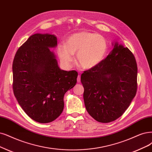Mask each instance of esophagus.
Here are the masks:
<instances>
[{"label":"esophagus","mask_w":152,"mask_h":152,"mask_svg":"<svg viewBox=\"0 0 152 152\" xmlns=\"http://www.w3.org/2000/svg\"><path fill=\"white\" fill-rule=\"evenodd\" d=\"M77 83H80V81H81V76L80 75H78L77 78Z\"/></svg>","instance_id":"34e87169"}]
</instances>
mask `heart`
<instances>
[{
    "instance_id": "b5f03b06",
    "label": "heart",
    "mask_w": 152,
    "mask_h": 152,
    "mask_svg": "<svg viewBox=\"0 0 152 152\" xmlns=\"http://www.w3.org/2000/svg\"><path fill=\"white\" fill-rule=\"evenodd\" d=\"M108 43L101 35L87 31H81L67 38L66 44L58 46V52L63 63L66 65L73 60L76 53V62L83 69H89L98 65L105 58Z\"/></svg>"
}]
</instances>
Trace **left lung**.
Wrapping results in <instances>:
<instances>
[{
    "instance_id": "obj_1",
    "label": "left lung",
    "mask_w": 152,
    "mask_h": 152,
    "mask_svg": "<svg viewBox=\"0 0 152 152\" xmlns=\"http://www.w3.org/2000/svg\"><path fill=\"white\" fill-rule=\"evenodd\" d=\"M137 64L128 48L115 43L112 52L81 76L84 102L88 113L100 123L118 118L137 91Z\"/></svg>"
}]
</instances>
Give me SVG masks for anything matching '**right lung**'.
<instances>
[{
    "mask_svg": "<svg viewBox=\"0 0 152 152\" xmlns=\"http://www.w3.org/2000/svg\"><path fill=\"white\" fill-rule=\"evenodd\" d=\"M56 46L54 35L35 34L17 50L13 61L14 96L25 113L41 123L61 114L64 94L77 82V71L60 69L49 49Z\"/></svg>",
    "mask_w": 152,
    "mask_h": 152,
    "instance_id": "obj_1",
    "label": "right lung"
}]
</instances>
